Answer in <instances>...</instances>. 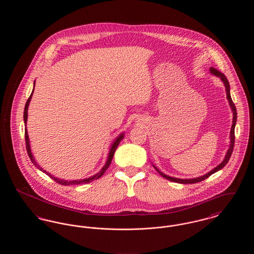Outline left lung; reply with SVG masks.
Wrapping results in <instances>:
<instances>
[{"instance_id": "obj_1", "label": "left lung", "mask_w": 254, "mask_h": 254, "mask_svg": "<svg viewBox=\"0 0 254 254\" xmlns=\"http://www.w3.org/2000/svg\"><path fill=\"white\" fill-rule=\"evenodd\" d=\"M209 71H210V73H211L212 75H214V76H216V77H219V78L221 79V81L224 83V85H225V87H226L227 99H228V101H229L230 109L232 110V114H233V118H232V126H231V129H230V146H229V149H228V151H227V153H226V156L224 158V160L222 161V163H220V164L218 165L217 167H215V168L212 169V170H210V171H208L207 173H205V175H202V176L197 177V178L180 179V178L171 177V176H169V175H167V174H164L162 171H160L159 169H157V168L152 164L153 168L157 170L158 173H159L161 176H163L165 179H168L169 181L175 182V183H179V184H195V183H198V182L204 181V180L206 179L207 177H209L211 174H213V173L217 172L218 170L223 169V168L228 164V162H229V160H230V156H231V154H232V150H233V146H234V140H235V136H234V128H235V125H236V121H237V112H236V108H235V106H234V103L232 102L231 97H230V84H229V81H228L227 77H226L223 73L218 71L217 69H215V68H213V67H210V68H209Z\"/></svg>"}]
</instances>
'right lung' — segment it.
I'll return each instance as SVG.
<instances>
[{
    "instance_id": "right-lung-1",
    "label": "right lung",
    "mask_w": 254,
    "mask_h": 254,
    "mask_svg": "<svg viewBox=\"0 0 254 254\" xmlns=\"http://www.w3.org/2000/svg\"><path fill=\"white\" fill-rule=\"evenodd\" d=\"M34 87H35V81H34V85H33V89H32V92L30 94L29 98L27 99V102L25 103V106H24V137H25V145H26V150H27V154L30 158L31 162L33 163V165L40 169L41 171L45 172L47 175H49V177H51L53 180L57 183H59L61 185H64V186H69V185H80V184H86V183H90V182L94 181L99 179L101 176L104 175V173L106 172V170L108 169V168L112 161V158L114 155V152L115 150L117 149L118 145L120 144L122 140L124 139V136H125V133L122 132L119 136L116 137V139L113 141V143L110 145V148H109V156H108V160L105 164V166L102 168V169L96 173L94 175H92L91 177H88V178H85V179H80V180H71V181H67V180H64V179H60V178H57V177H54L53 175H51L49 172H48L47 170H45L44 169H42V167L39 166V164L37 163L35 158L32 154V151H31V148H30V141H29V138H28V133H27V128H26V122H27V110H28V106H29V103L31 101V98L33 95V91H34Z\"/></svg>"
}]
</instances>
